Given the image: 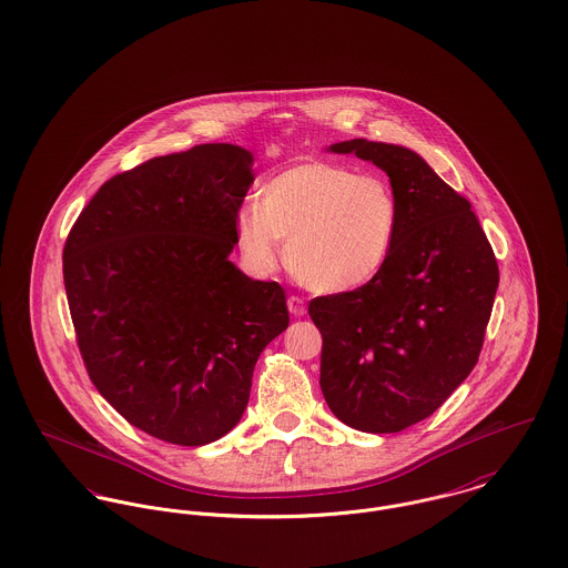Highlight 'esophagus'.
Wrapping results in <instances>:
<instances>
[{"mask_svg":"<svg viewBox=\"0 0 568 568\" xmlns=\"http://www.w3.org/2000/svg\"><path fill=\"white\" fill-rule=\"evenodd\" d=\"M287 310H290V314L296 315V317L307 314V305L301 296H290L287 298Z\"/></svg>","mask_w":568,"mask_h":568,"instance_id":"1","label":"esophagus"}]
</instances>
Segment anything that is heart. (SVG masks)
I'll use <instances>...</instances> for the list:
<instances>
[{"label":"heart","instance_id":"b5f03b06","mask_svg":"<svg viewBox=\"0 0 568 568\" xmlns=\"http://www.w3.org/2000/svg\"><path fill=\"white\" fill-rule=\"evenodd\" d=\"M398 226V200L385 179L305 161L265 181L258 204L237 211L235 242L254 274H267L287 242V267L305 287L346 294L383 272Z\"/></svg>","mask_w":568,"mask_h":568}]
</instances>
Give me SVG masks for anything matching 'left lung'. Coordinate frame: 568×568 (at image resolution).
<instances>
[{"instance_id": "left-lung-1", "label": "left lung", "mask_w": 568, "mask_h": 568, "mask_svg": "<svg viewBox=\"0 0 568 568\" xmlns=\"http://www.w3.org/2000/svg\"><path fill=\"white\" fill-rule=\"evenodd\" d=\"M328 152L387 174L400 226L373 283L310 303L322 333L320 387L344 425L396 434L432 416L475 368L499 265L470 202L414 150L351 139Z\"/></svg>"}]
</instances>
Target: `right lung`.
Wrapping results in <instances>:
<instances>
[{
  "instance_id": "add662e5",
  "label": "right lung",
  "mask_w": 568,
  "mask_h": 568,
  "mask_svg": "<svg viewBox=\"0 0 568 568\" xmlns=\"http://www.w3.org/2000/svg\"><path fill=\"white\" fill-rule=\"evenodd\" d=\"M253 163L233 143L150 159L106 181L67 237L64 292L87 373L159 440L226 436L258 355L290 324L283 287L229 258Z\"/></svg>"
}]
</instances>
